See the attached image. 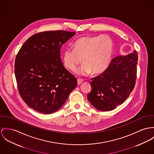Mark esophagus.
Segmentation results:
<instances>
[{
	"label": "esophagus",
	"instance_id": "obj_1",
	"mask_svg": "<svg viewBox=\"0 0 154 154\" xmlns=\"http://www.w3.org/2000/svg\"><path fill=\"white\" fill-rule=\"evenodd\" d=\"M83 79H77V84L79 85V84H80L81 83H83Z\"/></svg>",
	"mask_w": 154,
	"mask_h": 154
}]
</instances>
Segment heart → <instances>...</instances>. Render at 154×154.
Wrapping results in <instances>:
<instances>
[{"mask_svg":"<svg viewBox=\"0 0 154 154\" xmlns=\"http://www.w3.org/2000/svg\"><path fill=\"white\" fill-rule=\"evenodd\" d=\"M73 48L74 50L67 48L63 51L64 66L74 71L82 59L84 64L77 71L79 74H99L106 70L110 63L113 42L107 35L85 36L76 41Z\"/></svg>","mask_w":154,"mask_h":154,"instance_id":"obj_1","label":"heart"}]
</instances>
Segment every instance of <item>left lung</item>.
<instances>
[{"label": "left lung", "instance_id": "left-lung-1", "mask_svg": "<svg viewBox=\"0 0 154 154\" xmlns=\"http://www.w3.org/2000/svg\"><path fill=\"white\" fill-rule=\"evenodd\" d=\"M136 51L111 60L106 70L91 79V91L87 99L101 111L112 110L122 104L132 91L137 79Z\"/></svg>", "mask_w": 154, "mask_h": 154}]
</instances>
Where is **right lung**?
<instances>
[{
  "label": "right lung",
  "instance_id": "1",
  "mask_svg": "<svg viewBox=\"0 0 154 154\" xmlns=\"http://www.w3.org/2000/svg\"><path fill=\"white\" fill-rule=\"evenodd\" d=\"M75 35L47 31L29 37L16 55L14 73L19 94L26 104L41 113L57 111L77 87V79L60 58L63 44Z\"/></svg>",
  "mask_w": 154,
  "mask_h": 154
}]
</instances>
